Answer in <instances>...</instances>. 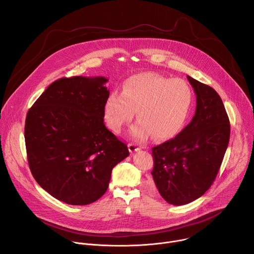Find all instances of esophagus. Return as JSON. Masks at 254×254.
<instances>
[{
	"mask_svg": "<svg viewBox=\"0 0 254 254\" xmlns=\"http://www.w3.org/2000/svg\"><path fill=\"white\" fill-rule=\"evenodd\" d=\"M140 149V147H138L135 143H128V150L132 153V152H134V151H137V150H139Z\"/></svg>",
	"mask_w": 254,
	"mask_h": 254,
	"instance_id": "34e87169",
	"label": "esophagus"
}]
</instances>
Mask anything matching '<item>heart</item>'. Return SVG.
I'll list each match as a JSON object with an SVG mask.
<instances>
[{
    "label": "heart",
    "mask_w": 254,
    "mask_h": 254,
    "mask_svg": "<svg viewBox=\"0 0 254 254\" xmlns=\"http://www.w3.org/2000/svg\"><path fill=\"white\" fill-rule=\"evenodd\" d=\"M191 102L192 90L186 80L141 72L125 81L123 93L109 96L105 121L113 132L120 133L136 111L139 122L131 127V135L143 140L152 134L154 139L164 140L181 130Z\"/></svg>",
    "instance_id": "obj_1"
}]
</instances>
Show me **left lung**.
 Masks as SVG:
<instances>
[{
  "label": "left lung",
  "instance_id": "1",
  "mask_svg": "<svg viewBox=\"0 0 254 254\" xmlns=\"http://www.w3.org/2000/svg\"><path fill=\"white\" fill-rule=\"evenodd\" d=\"M196 95L191 122L174 138L151 148L154 185L171 204L190 203L213 184L229 135V120L219 95L188 75Z\"/></svg>",
  "mask_w": 254,
  "mask_h": 254
}]
</instances>
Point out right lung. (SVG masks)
Segmentation results:
<instances>
[{
    "label": "right lung",
    "mask_w": 254,
    "mask_h": 254,
    "mask_svg": "<svg viewBox=\"0 0 254 254\" xmlns=\"http://www.w3.org/2000/svg\"><path fill=\"white\" fill-rule=\"evenodd\" d=\"M107 81L104 76L60 78L27 115L32 175L41 188L67 204L87 205L102 197L113 168L129 154L104 123Z\"/></svg>",
    "instance_id": "add662e5"
}]
</instances>
